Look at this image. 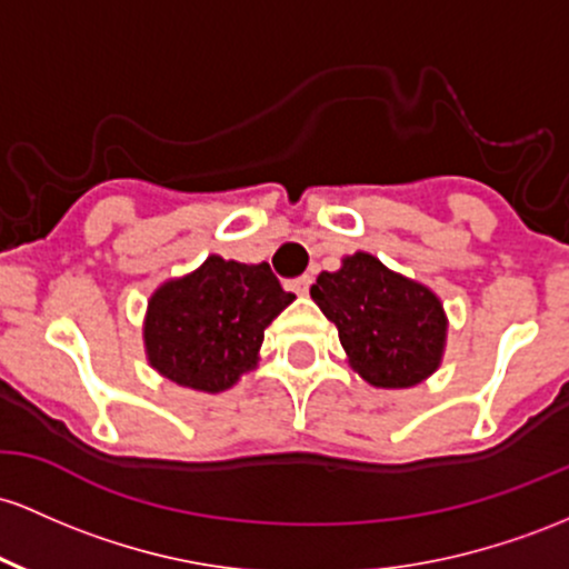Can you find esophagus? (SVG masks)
<instances>
[{
  "label": "esophagus",
  "mask_w": 569,
  "mask_h": 569,
  "mask_svg": "<svg viewBox=\"0 0 569 569\" xmlns=\"http://www.w3.org/2000/svg\"><path fill=\"white\" fill-rule=\"evenodd\" d=\"M290 287H292V290H296V292H298V296H309V287H311V277H309V273H303V277L292 279V282H290Z\"/></svg>",
  "instance_id": "34e87169"
}]
</instances>
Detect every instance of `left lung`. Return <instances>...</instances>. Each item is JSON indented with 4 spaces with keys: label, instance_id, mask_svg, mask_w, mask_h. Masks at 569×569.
I'll list each match as a JSON object with an SVG mask.
<instances>
[{
    "label": "left lung",
    "instance_id": "left-lung-1",
    "mask_svg": "<svg viewBox=\"0 0 569 569\" xmlns=\"http://www.w3.org/2000/svg\"><path fill=\"white\" fill-rule=\"evenodd\" d=\"M322 315L338 328L349 362L368 385L406 389L438 368L446 341L443 306L427 287L357 252L311 284Z\"/></svg>",
    "mask_w": 569,
    "mask_h": 569
}]
</instances>
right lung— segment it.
Here are the masks:
<instances>
[{
    "label": "right lung",
    "mask_w": 569,
    "mask_h": 569,
    "mask_svg": "<svg viewBox=\"0 0 569 569\" xmlns=\"http://www.w3.org/2000/svg\"><path fill=\"white\" fill-rule=\"evenodd\" d=\"M292 298L268 263L244 266L212 254L199 271L166 282L150 298L147 357L174 385L222 392L258 366L263 330Z\"/></svg>",
    "instance_id": "add662e5"
}]
</instances>
